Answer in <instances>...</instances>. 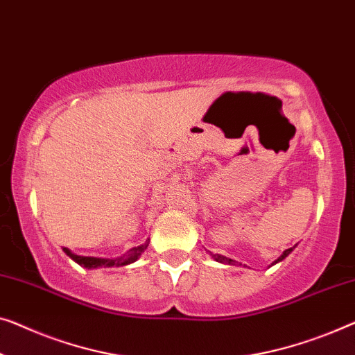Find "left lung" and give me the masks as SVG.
Here are the masks:
<instances>
[{"mask_svg": "<svg viewBox=\"0 0 355 355\" xmlns=\"http://www.w3.org/2000/svg\"><path fill=\"white\" fill-rule=\"evenodd\" d=\"M295 248H296V246H293V248H288V250H285V251H284V254H282L279 259H275V261H274V263H272V266H274V264H277V263H280V261H282V259H285V258H286V256H288V254L291 253V251H293V250H295ZM213 258H214L216 261H219V263H224V264H235V261H234V259H229V258H225V256H223V254H213Z\"/></svg>", "mask_w": 355, "mask_h": 355, "instance_id": "8db88e82", "label": "left lung"}]
</instances>
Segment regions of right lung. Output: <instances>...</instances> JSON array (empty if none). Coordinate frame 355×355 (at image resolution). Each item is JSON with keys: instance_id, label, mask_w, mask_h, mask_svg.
<instances>
[{"instance_id": "1", "label": "right lung", "mask_w": 355, "mask_h": 355, "mask_svg": "<svg viewBox=\"0 0 355 355\" xmlns=\"http://www.w3.org/2000/svg\"><path fill=\"white\" fill-rule=\"evenodd\" d=\"M148 246V240L146 241L144 245L139 246H135V248H131L128 253H125L120 258H115V259H104V258H91V256H78V254H73L69 248H64L65 254L70 256L71 259L75 261V263H78L80 266L86 267V269H96V267H112V266H126V264H131L135 263L136 259H139V256L144 253V250H146Z\"/></svg>"}]
</instances>
